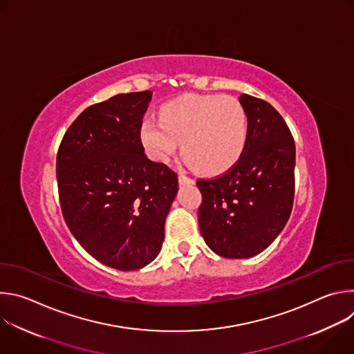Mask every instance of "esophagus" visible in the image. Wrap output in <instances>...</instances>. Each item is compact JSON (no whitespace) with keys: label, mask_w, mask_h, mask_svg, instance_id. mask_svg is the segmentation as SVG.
Masks as SVG:
<instances>
[{"label":"esophagus","mask_w":354,"mask_h":354,"mask_svg":"<svg viewBox=\"0 0 354 354\" xmlns=\"http://www.w3.org/2000/svg\"><path fill=\"white\" fill-rule=\"evenodd\" d=\"M178 180H179V183H180V185L193 183V179H192V178H189V176H186L185 174H179V176H178Z\"/></svg>","instance_id":"34e87169"}]
</instances>
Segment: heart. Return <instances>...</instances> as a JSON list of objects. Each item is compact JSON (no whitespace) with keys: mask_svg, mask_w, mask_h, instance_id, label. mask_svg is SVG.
<instances>
[{"mask_svg":"<svg viewBox=\"0 0 354 354\" xmlns=\"http://www.w3.org/2000/svg\"><path fill=\"white\" fill-rule=\"evenodd\" d=\"M140 137L147 153L160 162H168L183 141V156L197 171L218 174L241 157L248 120L232 96L190 95L165 105L161 120L147 118Z\"/></svg>","mask_w":354,"mask_h":354,"instance_id":"b5f03b06","label":"heart"}]
</instances>
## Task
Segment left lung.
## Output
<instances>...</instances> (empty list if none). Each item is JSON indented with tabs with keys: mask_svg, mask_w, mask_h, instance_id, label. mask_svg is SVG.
<instances>
[{
	"mask_svg": "<svg viewBox=\"0 0 354 354\" xmlns=\"http://www.w3.org/2000/svg\"><path fill=\"white\" fill-rule=\"evenodd\" d=\"M239 102L248 118L239 160L216 178L197 179L200 232L230 259L265 250L287 224L294 201L295 144L287 123L263 99L242 93Z\"/></svg>",
	"mask_w": 354,
	"mask_h": 354,
	"instance_id": "1",
	"label": "left lung"
}]
</instances>
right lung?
Wrapping results in <instances>:
<instances>
[{
  "mask_svg": "<svg viewBox=\"0 0 354 354\" xmlns=\"http://www.w3.org/2000/svg\"><path fill=\"white\" fill-rule=\"evenodd\" d=\"M151 91L119 93L86 108L57 151L64 221L100 263L137 270L162 248L178 175L147 158L140 137Z\"/></svg>",
  "mask_w": 354,
  "mask_h": 354,
  "instance_id": "add662e5",
  "label": "right lung"
}]
</instances>
